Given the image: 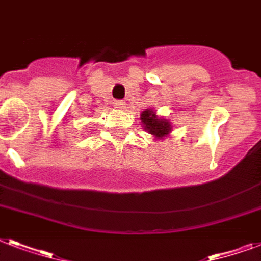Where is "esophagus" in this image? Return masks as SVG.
Wrapping results in <instances>:
<instances>
[{"mask_svg":"<svg viewBox=\"0 0 261 261\" xmlns=\"http://www.w3.org/2000/svg\"><path fill=\"white\" fill-rule=\"evenodd\" d=\"M114 107L115 109H124L126 107V103H124L123 100H114Z\"/></svg>","mask_w":261,"mask_h":261,"instance_id":"esophagus-1","label":"esophagus"}]
</instances>
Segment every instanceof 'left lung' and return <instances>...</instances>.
Here are the masks:
<instances>
[{"label": "left lung", "mask_w": 261, "mask_h": 261, "mask_svg": "<svg viewBox=\"0 0 261 261\" xmlns=\"http://www.w3.org/2000/svg\"><path fill=\"white\" fill-rule=\"evenodd\" d=\"M141 120L142 123L145 124L146 130L154 137L162 138L169 134V131H170V123L165 119H158L155 112L150 111V110L143 111V114L141 115Z\"/></svg>", "instance_id": "8db88e82"}]
</instances>
